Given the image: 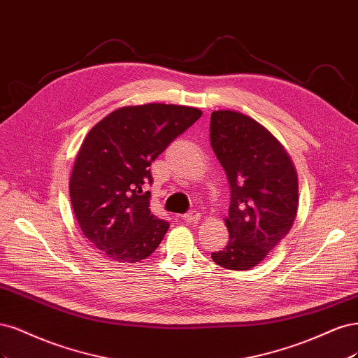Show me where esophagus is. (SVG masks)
<instances>
[{
    "mask_svg": "<svg viewBox=\"0 0 358 358\" xmlns=\"http://www.w3.org/2000/svg\"><path fill=\"white\" fill-rule=\"evenodd\" d=\"M201 218V213L199 211H189L182 215V220L187 223H193V222H199Z\"/></svg>",
    "mask_w": 358,
    "mask_h": 358,
    "instance_id": "1",
    "label": "esophagus"
}]
</instances>
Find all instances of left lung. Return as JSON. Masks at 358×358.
Segmentation results:
<instances>
[{
	"mask_svg": "<svg viewBox=\"0 0 358 358\" xmlns=\"http://www.w3.org/2000/svg\"><path fill=\"white\" fill-rule=\"evenodd\" d=\"M211 147L230 184L227 245L218 266L248 271L288 235L297 215V172L284 145L263 124L234 110L211 114Z\"/></svg>",
	"mask_w": 358,
	"mask_h": 358,
	"instance_id": "1",
	"label": "left lung"
}]
</instances>
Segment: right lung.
Masks as SVG:
<instances>
[{"label": "right lung", "mask_w": 358, "mask_h": 358, "mask_svg": "<svg viewBox=\"0 0 358 358\" xmlns=\"http://www.w3.org/2000/svg\"><path fill=\"white\" fill-rule=\"evenodd\" d=\"M202 116L174 103L111 111L89 131L70 178L71 205L83 235L111 262L136 263L162 242L169 224L150 210V165Z\"/></svg>", "instance_id": "1"}]
</instances>
